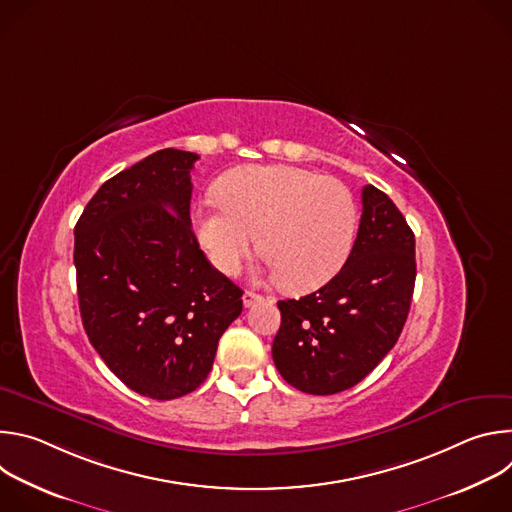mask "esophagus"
Segmentation results:
<instances>
[{"mask_svg": "<svg viewBox=\"0 0 512 512\" xmlns=\"http://www.w3.org/2000/svg\"><path fill=\"white\" fill-rule=\"evenodd\" d=\"M265 298L263 296H259V294H255V291H245L243 294V304H245V308H251V306H255V304H259V302H263Z\"/></svg>", "mask_w": 512, "mask_h": 512, "instance_id": "1", "label": "esophagus"}]
</instances>
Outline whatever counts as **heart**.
<instances>
[{
  "label": "heart",
  "instance_id": "1",
  "mask_svg": "<svg viewBox=\"0 0 512 512\" xmlns=\"http://www.w3.org/2000/svg\"><path fill=\"white\" fill-rule=\"evenodd\" d=\"M194 212L196 237L212 265L235 273L253 253L291 291H312L346 263L358 225L352 192L332 176L296 166H243Z\"/></svg>",
  "mask_w": 512,
  "mask_h": 512
}]
</instances>
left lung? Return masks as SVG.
I'll use <instances>...</instances> for the list:
<instances>
[{
    "instance_id": "obj_1",
    "label": "left lung",
    "mask_w": 512,
    "mask_h": 512,
    "mask_svg": "<svg viewBox=\"0 0 512 512\" xmlns=\"http://www.w3.org/2000/svg\"><path fill=\"white\" fill-rule=\"evenodd\" d=\"M415 235L395 202L362 188L358 235L344 267L318 291L281 300L273 340L279 375L298 391L334 395L367 377L395 346L415 287Z\"/></svg>"
}]
</instances>
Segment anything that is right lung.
<instances>
[{
  "instance_id": "right-lung-1",
  "label": "right lung",
  "mask_w": 512,
  "mask_h": 512,
  "mask_svg": "<svg viewBox=\"0 0 512 512\" xmlns=\"http://www.w3.org/2000/svg\"><path fill=\"white\" fill-rule=\"evenodd\" d=\"M192 152L160 150L107 180L75 227L85 332L111 373L158 399L192 393L243 291L216 271L192 231Z\"/></svg>"
}]
</instances>
